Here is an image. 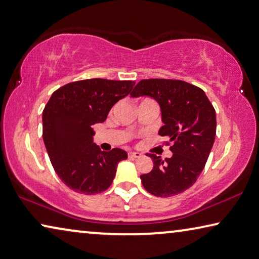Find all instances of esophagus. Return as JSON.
I'll use <instances>...</instances> for the list:
<instances>
[{"label": "esophagus", "mask_w": 259, "mask_h": 259, "mask_svg": "<svg viewBox=\"0 0 259 259\" xmlns=\"http://www.w3.org/2000/svg\"><path fill=\"white\" fill-rule=\"evenodd\" d=\"M128 155H129V158H134V159H136V158H141V157H142V153H139V152L130 151L129 153H128Z\"/></svg>", "instance_id": "1"}]
</instances>
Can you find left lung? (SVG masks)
<instances>
[{"instance_id":"1","label":"left lung","mask_w":259,"mask_h":259,"mask_svg":"<svg viewBox=\"0 0 259 259\" xmlns=\"http://www.w3.org/2000/svg\"><path fill=\"white\" fill-rule=\"evenodd\" d=\"M130 96L158 102L163 123L158 134L173 143L170 158L147 154L153 168L141 175L143 186L157 197L181 194L194 186L210 155L217 129L214 108L202 89L182 80L143 79Z\"/></svg>"}]
</instances>
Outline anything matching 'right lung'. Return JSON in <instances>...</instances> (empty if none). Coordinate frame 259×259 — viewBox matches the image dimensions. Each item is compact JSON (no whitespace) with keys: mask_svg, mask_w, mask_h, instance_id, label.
<instances>
[{"mask_svg":"<svg viewBox=\"0 0 259 259\" xmlns=\"http://www.w3.org/2000/svg\"><path fill=\"white\" fill-rule=\"evenodd\" d=\"M131 80L102 78L78 80L52 94L42 112V138L56 174L65 186L84 195L107 190L124 150L101 151L92 126L105 122L109 110L128 96Z\"/></svg>","mask_w":259,"mask_h":259,"instance_id":"add662e5","label":"right lung"}]
</instances>
